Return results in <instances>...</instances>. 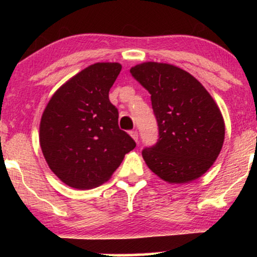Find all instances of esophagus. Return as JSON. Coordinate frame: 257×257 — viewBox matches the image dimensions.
Instances as JSON below:
<instances>
[{
  "instance_id": "34e87169",
  "label": "esophagus",
  "mask_w": 257,
  "mask_h": 257,
  "mask_svg": "<svg viewBox=\"0 0 257 257\" xmlns=\"http://www.w3.org/2000/svg\"><path fill=\"white\" fill-rule=\"evenodd\" d=\"M130 136H131L132 138L135 139V142H138V138H139V137H138V131H137V130H135V131H131V132H130Z\"/></svg>"
}]
</instances>
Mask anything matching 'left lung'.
<instances>
[{"mask_svg": "<svg viewBox=\"0 0 257 257\" xmlns=\"http://www.w3.org/2000/svg\"><path fill=\"white\" fill-rule=\"evenodd\" d=\"M151 94L159 139L143 150L153 173L170 184H185L205 174L224 140L220 108L191 73L166 63L146 62L130 70Z\"/></svg>", "mask_w": 257, "mask_h": 257, "instance_id": "left-lung-1", "label": "left lung"}]
</instances>
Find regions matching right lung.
I'll use <instances>...</instances> for the list:
<instances>
[{"label": "right lung", "instance_id": "obj_1", "mask_svg": "<svg viewBox=\"0 0 257 257\" xmlns=\"http://www.w3.org/2000/svg\"><path fill=\"white\" fill-rule=\"evenodd\" d=\"M119 63L87 66L56 91L42 114L40 144L50 170L65 185L91 189L104 184L136 147L119 128L108 91Z\"/></svg>", "mask_w": 257, "mask_h": 257}]
</instances>
